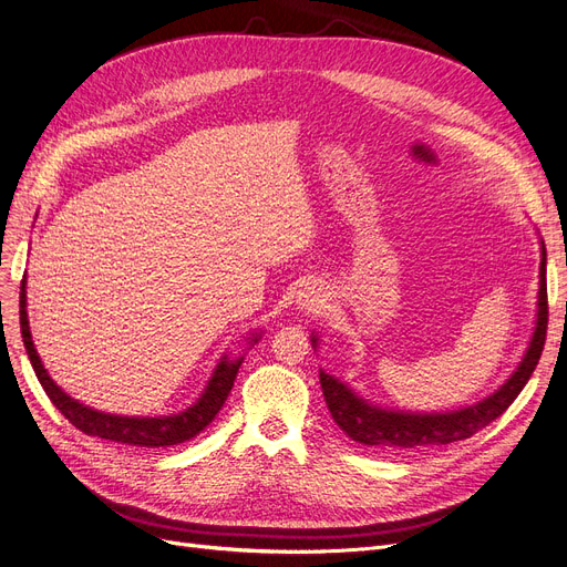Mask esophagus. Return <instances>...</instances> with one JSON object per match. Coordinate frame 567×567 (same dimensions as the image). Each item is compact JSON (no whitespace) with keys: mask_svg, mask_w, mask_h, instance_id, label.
I'll use <instances>...</instances> for the list:
<instances>
[{"mask_svg":"<svg viewBox=\"0 0 567 567\" xmlns=\"http://www.w3.org/2000/svg\"><path fill=\"white\" fill-rule=\"evenodd\" d=\"M322 301H324V299H322V289H320L318 285H303V287L299 289V295H297L299 308H306V310L320 308Z\"/></svg>","mask_w":567,"mask_h":567,"instance_id":"esophagus-1","label":"esophagus"}]
</instances>
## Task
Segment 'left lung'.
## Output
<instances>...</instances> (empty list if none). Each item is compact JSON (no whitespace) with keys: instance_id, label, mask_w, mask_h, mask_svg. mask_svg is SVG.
Here are the masks:
<instances>
[{"instance_id":"left-lung-1","label":"left lung","mask_w":567,"mask_h":567,"mask_svg":"<svg viewBox=\"0 0 567 567\" xmlns=\"http://www.w3.org/2000/svg\"><path fill=\"white\" fill-rule=\"evenodd\" d=\"M547 322H549V303H547V249L542 243V261H539V295H537V322L530 346L523 354L520 364L512 373V379L495 390L484 402L467 409L446 411V413H411V411H388L373 406L362 396L354 394L339 379L320 371V385L327 409L352 442L362 446L381 449V451H413V449H432L446 446L453 442H463L478 430L491 425L495 417L505 413L518 392L526 388L530 375L539 362V354L547 341ZM312 346L318 348V339L312 337Z\"/></svg>"}]
</instances>
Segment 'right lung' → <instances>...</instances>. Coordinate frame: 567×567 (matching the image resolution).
<instances>
[{
    "mask_svg": "<svg viewBox=\"0 0 567 567\" xmlns=\"http://www.w3.org/2000/svg\"><path fill=\"white\" fill-rule=\"evenodd\" d=\"M20 333H23V343L28 350L30 364L37 373V379L49 394L53 406L68 417V421L89 436L110 439L116 444L128 446H146V449H161V446H175L182 442L194 439L198 432H203L209 423L215 421V415L221 411L226 396L234 388V381L238 375V369L243 364L240 360H228L226 354L217 364L213 379H209L200 400L188 406L186 411L177 415H163V417H128V415H112L102 413L91 406H83L70 394L62 392L51 375L47 373L44 364H41L39 354L32 343L30 322H28V295H25V278L20 280ZM259 337H251V343H257Z\"/></svg>",
    "mask_w": 567,
    "mask_h": 567,
    "instance_id": "obj_1",
    "label": "right lung"
}]
</instances>
